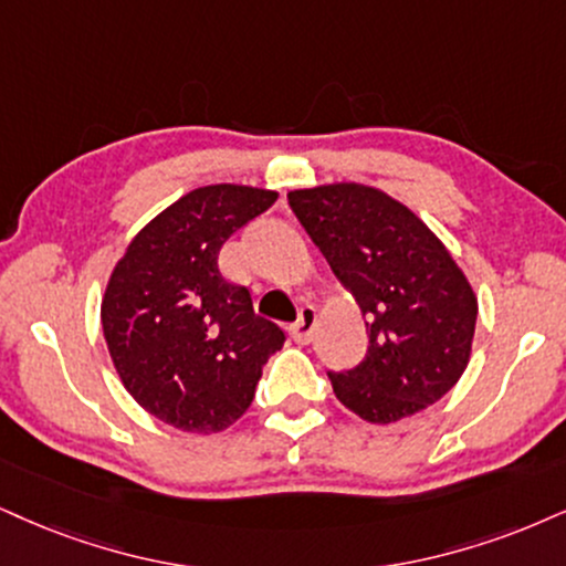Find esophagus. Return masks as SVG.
<instances>
[{"mask_svg":"<svg viewBox=\"0 0 566 566\" xmlns=\"http://www.w3.org/2000/svg\"><path fill=\"white\" fill-rule=\"evenodd\" d=\"M315 325H317V310L315 306H302V310H298V317H296V323L291 325V338L296 340V344H302V346H306L312 340V336H315Z\"/></svg>","mask_w":566,"mask_h":566,"instance_id":"34e87169","label":"esophagus"}]
</instances>
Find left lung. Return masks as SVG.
I'll use <instances>...</instances> for the list:
<instances>
[{"mask_svg": "<svg viewBox=\"0 0 566 566\" xmlns=\"http://www.w3.org/2000/svg\"><path fill=\"white\" fill-rule=\"evenodd\" d=\"M289 205L367 317L365 359L327 373L338 401L388 424L443 399L470 361L478 319L475 291L449 249L378 188H302Z\"/></svg>", "mask_w": 566, "mask_h": 566, "instance_id": "obj_1", "label": "left lung"}]
</instances>
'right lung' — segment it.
Segmentation results:
<instances>
[{
    "label": "right lung",
    "instance_id": "add662e5",
    "mask_svg": "<svg viewBox=\"0 0 566 566\" xmlns=\"http://www.w3.org/2000/svg\"><path fill=\"white\" fill-rule=\"evenodd\" d=\"M264 188L218 184L180 197L125 249L102 302L109 357L142 407L184 432H220L251 407L285 333L222 277L235 230L275 205Z\"/></svg>",
    "mask_w": 566,
    "mask_h": 566
}]
</instances>
